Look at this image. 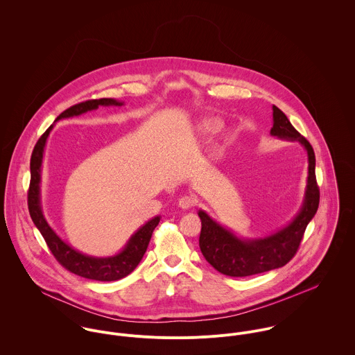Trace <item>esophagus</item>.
Returning a JSON list of instances; mask_svg holds the SVG:
<instances>
[{
	"instance_id": "34e87169",
	"label": "esophagus",
	"mask_w": 355,
	"mask_h": 355,
	"mask_svg": "<svg viewBox=\"0 0 355 355\" xmlns=\"http://www.w3.org/2000/svg\"><path fill=\"white\" fill-rule=\"evenodd\" d=\"M196 203H197V198L194 196H183V197L179 198L178 205L182 209H189V207H193Z\"/></svg>"
}]
</instances>
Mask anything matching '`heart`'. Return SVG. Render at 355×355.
<instances>
[{
    "mask_svg": "<svg viewBox=\"0 0 355 355\" xmlns=\"http://www.w3.org/2000/svg\"><path fill=\"white\" fill-rule=\"evenodd\" d=\"M220 127H221V123H220V120H217V119H205V120H202V121L200 123V125H198V128H200V131H201L202 134H213V132H217V131L220 130Z\"/></svg>",
    "mask_w": 355,
    "mask_h": 355,
    "instance_id": "b5f03b06",
    "label": "heart"
}]
</instances>
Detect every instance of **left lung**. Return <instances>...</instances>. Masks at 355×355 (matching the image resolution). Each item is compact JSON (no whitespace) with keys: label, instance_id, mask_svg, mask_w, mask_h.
Wrapping results in <instances>:
<instances>
[{"label":"left lung","instance_id":"obj_1","mask_svg":"<svg viewBox=\"0 0 355 355\" xmlns=\"http://www.w3.org/2000/svg\"><path fill=\"white\" fill-rule=\"evenodd\" d=\"M270 135L287 141H298L307 152L309 175L304 205L288 225L258 239H241L200 210L198 216L202 223L200 248L203 257L216 270L231 277H246L284 266L298 252L304 230L318 209L320 190L315 180L314 150L306 138L293 127L287 116L275 105Z\"/></svg>","mask_w":355,"mask_h":355}]
</instances>
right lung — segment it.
Masks as SVG:
<instances>
[{"label":"right lung","mask_w":355,"mask_h":355,"mask_svg":"<svg viewBox=\"0 0 355 355\" xmlns=\"http://www.w3.org/2000/svg\"><path fill=\"white\" fill-rule=\"evenodd\" d=\"M109 106L116 105L120 106L123 102L116 101L113 98H100V100H89V101L76 103L67 110H64L57 119H67L72 116H79L89 110H94L98 106ZM53 125H51L44 135L38 139L30 161V171H31V180L28 189V211L35 224V227L42 234L48 248L51 249L54 258L69 272L92 279L98 282H114L119 279L125 277L130 275L141 262L144 254L149 246L154 228L159 223V216L149 220L145 225H142L127 242L125 248L113 257H90L86 254L79 253L78 250L72 249L64 241H61L57 234L53 231L51 225L48 224L42 207H41V168H42V158H44V149L46 145V139L51 134Z\"/></svg>","instance_id":"add662e5"}]
</instances>
